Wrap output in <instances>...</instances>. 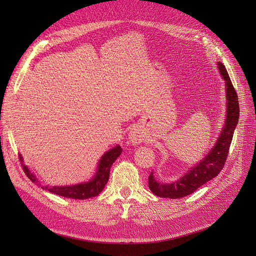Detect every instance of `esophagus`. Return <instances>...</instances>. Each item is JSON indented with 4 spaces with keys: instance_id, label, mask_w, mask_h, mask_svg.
Masks as SVG:
<instances>
[{
    "instance_id": "obj_1",
    "label": "esophagus",
    "mask_w": 256,
    "mask_h": 256,
    "mask_svg": "<svg viewBox=\"0 0 256 256\" xmlns=\"http://www.w3.org/2000/svg\"><path fill=\"white\" fill-rule=\"evenodd\" d=\"M128 136H129V142L134 145L142 143L144 141V138H145L143 131L138 127H134L131 129Z\"/></svg>"
}]
</instances>
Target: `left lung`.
Wrapping results in <instances>:
<instances>
[{
    "label": "left lung",
    "instance_id": "left-lung-1",
    "mask_svg": "<svg viewBox=\"0 0 256 256\" xmlns=\"http://www.w3.org/2000/svg\"><path fill=\"white\" fill-rule=\"evenodd\" d=\"M219 72L226 81V118L223 129L214 146L206 156L193 166L180 180L171 184L159 182L154 180L152 172L148 176V187L159 198H180L187 196L198 190L200 186L212 180L221 172L228 158L230 146L239 118V104L237 92L232 84L226 67L218 63Z\"/></svg>",
    "mask_w": 256,
    "mask_h": 256
}]
</instances>
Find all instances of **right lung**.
<instances>
[{"label":"right lung","instance_id":"right-lung-1","mask_svg":"<svg viewBox=\"0 0 256 256\" xmlns=\"http://www.w3.org/2000/svg\"><path fill=\"white\" fill-rule=\"evenodd\" d=\"M122 150V147L118 145L115 146L114 148L110 150L109 152H106L102 157V159H100L98 164V170L95 176L92 177V180H90L88 182L78 184L74 186H65V187H58V186H54V187L42 186L40 184V182H38L35 175L33 173H30V171L26 164H22V168L30 180L40 184V187L44 190H48L51 193H54V194H58L64 198H74V200H86L90 198L97 196L99 193L102 191L108 180H109L111 166L113 164V162L118 159V157H120ZM19 158H20V161H23L21 154H19Z\"/></svg>","mask_w":256,"mask_h":256}]
</instances>
